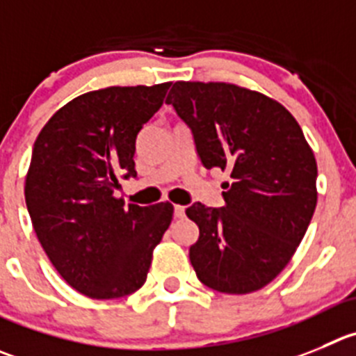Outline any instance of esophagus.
Instances as JSON below:
<instances>
[{"label":"esophagus","instance_id":"esophagus-1","mask_svg":"<svg viewBox=\"0 0 356 356\" xmlns=\"http://www.w3.org/2000/svg\"><path fill=\"white\" fill-rule=\"evenodd\" d=\"M184 212H186V207H182V205H174L175 218H184Z\"/></svg>","mask_w":356,"mask_h":356}]
</instances>
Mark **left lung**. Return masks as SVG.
Listing matches in <instances>:
<instances>
[{"mask_svg":"<svg viewBox=\"0 0 356 356\" xmlns=\"http://www.w3.org/2000/svg\"><path fill=\"white\" fill-rule=\"evenodd\" d=\"M167 103L193 133L204 167L234 179L221 209H186L200 230L189 248L197 277L232 295L267 286L316 209L318 167L302 128L275 99L227 82H175Z\"/></svg>","mask_w":356,"mask_h":356,"instance_id":"left-lung-1","label":"left lung"}]
</instances>
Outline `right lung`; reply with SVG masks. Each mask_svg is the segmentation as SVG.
<instances>
[{"instance_id": "1", "label": "right lung", "mask_w": 356, "mask_h": 356, "mask_svg": "<svg viewBox=\"0 0 356 356\" xmlns=\"http://www.w3.org/2000/svg\"><path fill=\"white\" fill-rule=\"evenodd\" d=\"M168 88L170 82L86 92L36 137L24 188L33 228L59 275L91 298L137 291L170 227L168 202L124 207L114 197L121 175L137 177V135Z\"/></svg>"}]
</instances>
